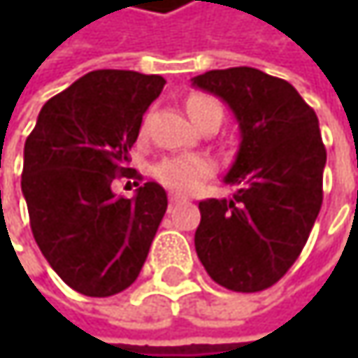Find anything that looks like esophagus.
Segmentation results:
<instances>
[{"mask_svg":"<svg viewBox=\"0 0 358 358\" xmlns=\"http://www.w3.org/2000/svg\"><path fill=\"white\" fill-rule=\"evenodd\" d=\"M184 199L180 196V194H170V207H174V205H178V203H182Z\"/></svg>","mask_w":358,"mask_h":358,"instance_id":"esophagus-1","label":"esophagus"}]
</instances>
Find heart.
Returning <instances> with one entry per match:
<instances>
[{
    "mask_svg": "<svg viewBox=\"0 0 358 358\" xmlns=\"http://www.w3.org/2000/svg\"><path fill=\"white\" fill-rule=\"evenodd\" d=\"M186 109L190 120L199 126L209 117H222V108L217 101L205 95H192L186 101ZM155 178L159 180L166 188L176 192H190L194 190L203 180L211 174V164L201 155H174L162 159L155 170Z\"/></svg>",
    "mask_w": 358,
    "mask_h": 358,
    "instance_id": "b5f03b06",
    "label": "heart"
}]
</instances>
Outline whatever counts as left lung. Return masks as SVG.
Masks as SVG:
<instances>
[{"mask_svg": "<svg viewBox=\"0 0 358 358\" xmlns=\"http://www.w3.org/2000/svg\"><path fill=\"white\" fill-rule=\"evenodd\" d=\"M192 85L230 106L243 138L226 174L236 192L199 203L194 249L220 286L265 290L299 259L322 209L320 120L290 83L257 68L209 70Z\"/></svg>", "mask_w": 358, "mask_h": 358, "instance_id": "left-lung-1", "label": "left lung"}]
</instances>
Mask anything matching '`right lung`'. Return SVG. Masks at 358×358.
I'll use <instances>...</instances> for the list:
<instances>
[{
  "label": "right lung",
  "mask_w": 358,
  "mask_h": 358,
  "mask_svg": "<svg viewBox=\"0 0 358 358\" xmlns=\"http://www.w3.org/2000/svg\"><path fill=\"white\" fill-rule=\"evenodd\" d=\"M166 80L132 70H95L51 97L24 143L22 194L31 230L53 271L85 296H111L141 273L168 209L157 182L134 199L111 182L128 168L141 122Z\"/></svg>",
  "instance_id": "1"
}]
</instances>
